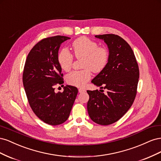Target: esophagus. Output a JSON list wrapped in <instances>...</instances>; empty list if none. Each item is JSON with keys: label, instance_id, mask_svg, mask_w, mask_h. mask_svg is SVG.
Instances as JSON below:
<instances>
[{"label": "esophagus", "instance_id": "esophagus-1", "mask_svg": "<svg viewBox=\"0 0 161 161\" xmlns=\"http://www.w3.org/2000/svg\"><path fill=\"white\" fill-rule=\"evenodd\" d=\"M85 90L84 89H82V88L79 89V92H85Z\"/></svg>", "mask_w": 161, "mask_h": 161}]
</instances>
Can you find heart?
I'll use <instances>...</instances> for the list:
<instances>
[{"label":"heart","mask_w":161,"mask_h":161,"mask_svg":"<svg viewBox=\"0 0 161 161\" xmlns=\"http://www.w3.org/2000/svg\"><path fill=\"white\" fill-rule=\"evenodd\" d=\"M86 37H80L73 42L72 46L75 56L82 60L83 70L72 71L66 76L68 84L77 87L84 86L91 78V70L100 72L107 66L109 60V51L104 46ZM73 56L70 52L63 48L58 55V62L61 69L69 71L72 68Z\"/></svg>","instance_id":"obj_1"}]
</instances>
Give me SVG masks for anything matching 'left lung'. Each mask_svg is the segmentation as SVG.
I'll list each match as a JSON object with an SVG mask.
<instances>
[{
	"instance_id": "8db88e82",
	"label": "left lung",
	"mask_w": 161,
	"mask_h": 161,
	"mask_svg": "<svg viewBox=\"0 0 161 161\" xmlns=\"http://www.w3.org/2000/svg\"><path fill=\"white\" fill-rule=\"evenodd\" d=\"M95 37L108 46L109 60L91 82L108 91L104 94L98 90L87 91L89 95L87 111L94 122L108 125L119 120L133 104L139 68L132 49L123 38L115 34Z\"/></svg>"
}]
</instances>
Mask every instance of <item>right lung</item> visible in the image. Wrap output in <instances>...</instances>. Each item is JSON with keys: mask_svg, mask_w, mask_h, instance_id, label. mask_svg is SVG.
Returning a JSON list of instances; mask_svg holds the SVG:
<instances>
[{"mask_svg": "<svg viewBox=\"0 0 161 161\" xmlns=\"http://www.w3.org/2000/svg\"><path fill=\"white\" fill-rule=\"evenodd\" d=\"M69 39L61 36L43 39L29 53L24 66L23 83L31 108L42 121L52 125L68 119L78 93L76 87L70 85L64 86L62 92L54 91L56 85L64 83L58 50Z\"/></svg>", "mask_w": 161, "mask_h": 161, "instance_id": "obj_1", "label": "right lung"}]
</instances>
